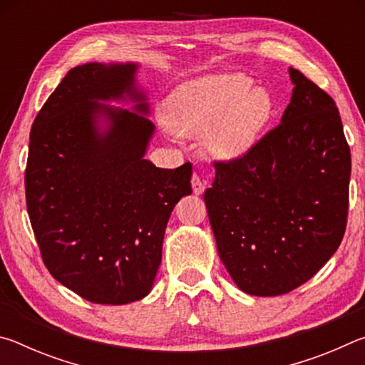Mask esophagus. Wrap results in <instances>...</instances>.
Returning <instances> with one entry per match:
<instances>
[{
	"mask_svg": "<svg viewBox=\"0 0 365 365\" xmlns=\"http://www.w3.org/2000/svg\"><path fill=\"white\" fill-rule=\"evenodd\" d=\"M191 187H193L195 195H201L205 191V183H202L201 177L197 174H193V177H191Z\"/></svg>",
	"mask_w": 365,
	"mask_h": 365,
	"instance_id": "1",
	"label": "esophagus"
}]
</instances>
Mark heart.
Returning a JSON list of instances; mask_svg holds the SVG:
<instances>
[{"mask_svg": "<svg viewBox=\"0 0 365 365\" xmlns=\"http://www.w3.org/2000/svg\"><path fill=\"white\" fill-rule=\"evenodd\" d=\"M274 100L267 90L252 88L243 73H222L182 85L169 103L172 123L183 135L209 131L207 146L215 156L232 159L255 145L270 119Z\"/></svg>", "mask_w": 365, "mask_h": 365, "instance_id": "b5f03b06", "label": "heart"}]
</instances>
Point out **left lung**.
Wrapping results in <instances>:
<instances>
[{"instance_id":"1","label":"left lung","mask_w":365,"mask_h":365,"mask_svg":"<svg viewBox=\"0 0 365 365\" xmlns=\"http://www.w3.org/2000/svg\"><path fill=\"white\" fill-rule=\"evenodd\" d=\"M279 125L242 156L214 160L205 202L240 289L279 296L312 279L348 224L351 151L333 98L298 69Z\"/></svg>"}]
</instances>
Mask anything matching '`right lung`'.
<instances>
[{"label":"right lung","instance_id":"1","mask_svg":"<svg viewBox=\"0 0 365 365\" xmlns=\"http://www.w3.org/2000/svg\"><path fill=\"white\" fill-rule=\"evenodd\" d=\"M135 64L90 63L67 72L30 130L26 201L54 279L96 304L145 298L175 205L191 195V164L159 169L145 151L154 132ZM128 94L137 113L96 101ZM108 115L100 134L96 117Z\"/></svg>","mask_w":365,"mask_h":365}]
</instances>
